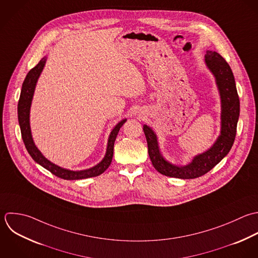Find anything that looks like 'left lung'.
<instances>
[{"instance_id":"1","label":"left lung","mask_w":258,"mask_h":258,"mask_svg":"<svg viewBox=\"0 0 258 258\" xmlns=\"http://www.w3.org/2000/svg\"><path fill=\"white\" fill-rule=\"evenodd\" d=\"M205 62L213 73L221 97V133L215 144L205 153L196 156L187 166H176L164 159L162 156L158 139L154 131L144 125V133L148 143V152L155 169L162 175L179 178L195 179L212 170L231 150L237 128L240 111L239 96L237 93L235 79L229 64L215 51H206Z\"/></svg>"}]
</instances>
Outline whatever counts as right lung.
Wrapping results in <instances>:
<instances>
[{
    "instance_id": "obj_1",
    "label": "right lung",
    "mask_w": 258,
    "mask_h": 258,
    "mask_svg": "<svg viewBox=\"0 0 258 258\" xmlns=\"http://www.w3.org/2000/svg\"><path fill=\"white\" fill-rule=\"evenodd\" d=\"M45 62H46V57H43L40 60V62L28 72V74L23 82V85H22L20 99L18 102V120H19L21 135H22V139L25 144V147H26L29 155L32 157V159L36 163L41 165L43 168H45L46 170H48L49 172H51L53 175L57 176L58 178H61L64 180H81V179L99 176L109 167V165L112 161L113 146H114L116 136L119 132V128L126 121V119H122L121 121H119L114 126V128L111 131L109 138H108L106 154H105L103 160L96 166H94L90 169H87V170H82V171H70V170H66L61 167H58L55 164L48 161L35 146L33 139H32V135H31V128H30L31 102H32V98H33L37 80L43 70Z\"/></svg>"
}]
</instances>
